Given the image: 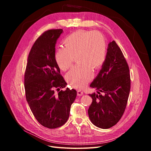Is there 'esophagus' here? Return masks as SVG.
Masks as SVG:
<instances>
[{
  "label": "esophagus",
  "instance_id": "34e87169",
  "mask_svg": "<svg viewBox=\"0 0 151 151\" xmlns=\"http://www.w3.org/2000/svg\"><path fill=\"white\" fill-rule=\"evenodd\" d=\"M83 94V92L81 90H78L77 91V95L78 96H81Z\"/></svg>",
  "mask_w": 151,
  "mask_h": 151
}]
</instances>
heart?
<instances>
[{
	"label": "heart",
	"instance_id": "obj_1",
	"mask_svg": "<svg viewBox=\"0 0 151 151\" xmlns=\"http://www.w3.org/2000/svg\"><path fill=\"white\" fill-rule=\"evenodd\" d=\"M63 43L65 47L55 52V62L62 70L66 71L72 65L73 57L76 56L79 64L71 69L66 79L74 88L81 89L92 76L91 68H99L105 60V39L99 32L78 30L68 35Z\"/></svg>",
	"mask_w": 151,
	"mask_h": 151
}]
</instances>
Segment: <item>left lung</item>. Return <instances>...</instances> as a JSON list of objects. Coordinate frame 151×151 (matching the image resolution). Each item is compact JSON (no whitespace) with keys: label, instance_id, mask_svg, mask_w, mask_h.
Here are the masks:
<instances>
[{"label":"left lung","instance_id":"obj_1","mask_svg":"<svg viewBox=\"0 0 151 151\" xmlns=\"http://www.w3.org/2000/svg\"><path fill=\"white\" fill-rule=\"evenodd\" d=\"M90 87L97 90L89 94L92 102L88 112L91 122L103 129L112 127L125 111L130 91L129 68L115 41L109 43L105 60Z\"/></svg>","mask_w":151,"mask_h":151}]
</instances>
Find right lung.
<instances>
[{
    "label": "right lung",
    "instance_id": "add662e5",
    "mask_svg": "<svg viewBox=\"0 0 151 151\" xmlns=\"http://www.w3.org/2000/svg\"><path fill=\"white\" fill-rule=\"evenodd\" d=\"M62 32V29H51L38 38L29 52L24 75L26 97L31 111L40 124L48 129L65 124L77 94L75 89L60 91L67 83L54 55Z\"/></svg>",
    "mask_w": 151,
    "mask_h": 151
}]
</instances>
